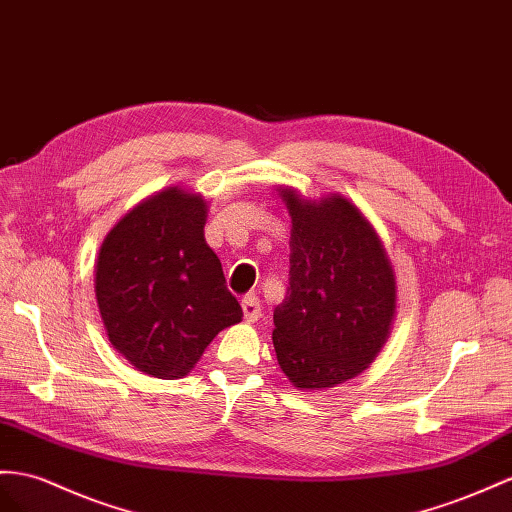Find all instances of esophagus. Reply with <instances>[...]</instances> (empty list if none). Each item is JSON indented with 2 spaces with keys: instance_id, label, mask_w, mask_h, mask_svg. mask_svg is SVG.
I'll list each match as a JSON object with an SVG mask.
<instances>
[{
  "instance_id": "1",
  "label": "esophagus",
  "mask_w": 512,
  "mask_h": 512,
  "mask_svg": "<svg viewBox=\"0 0 512 512\" xmlns=\"http://www.w3.org/2000/svg\"><path fill=\"white\" fill-rule=\"evenodd\" d=\"M242 311H244V320L246 322H255L261 318V305H259V298L248 294L242 298Z\"/></svg>"
}]
</instances>
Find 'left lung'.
<instances>
[{
    "label": "left lung",
    "mask_w": 512,
    "mask_h": 512,
    "mask_svg": "<svg viewBox=\"0 0 512 512\" xmlns=\"http://www.w3.org/2000/svg\"><path fill=\"white\" fill-rule=\"evenodd\" d=\"M292 218L290 287L274 309L272 344L298 389L359 376L381 352L396 316V274L385 246L342 194L303 199L279 188Z\"/></svg>",
    "instance_id": "1"
}]
</instances>
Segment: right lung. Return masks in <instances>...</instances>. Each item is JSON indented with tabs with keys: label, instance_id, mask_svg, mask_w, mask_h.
Listing matches in <instances>:
<instances>
[{
	"label": "right lung",
	"instance_id": "obj_1",
	"mask_svg": "<svg viewBox=\"0 0 512 512\" xmlns=\"http://www.w3.org/2000/svg\"><path fill=\"white\" fill-rule=\"evenodd\" d=\"M207 201L177 186L127 212L103 240L95 294L110 344L136 370L175 381L242 320L205 242Z\"/></svg>",
	"mask_w": 512,
	"mask_h": 512
}]
</instances>
